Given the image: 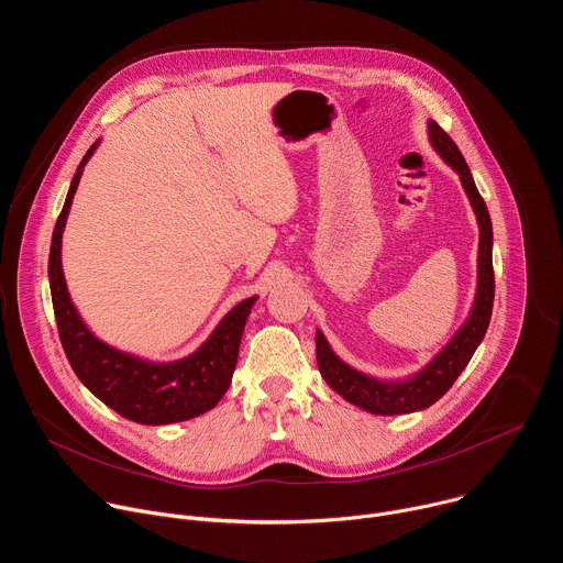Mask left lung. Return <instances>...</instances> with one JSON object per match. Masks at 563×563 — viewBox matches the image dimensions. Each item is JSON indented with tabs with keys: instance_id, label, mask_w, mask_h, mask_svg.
<instances>
[{
	"instance_id": "8db88e82",
	"label": "left lung",
	"mask_w": 563,
	"mask_h": 563,
	"mask_svg": "<svg viewBox=\"0 0 563 563\" xmlns=\"http://www.w3.org/2000/svg\"><path fill=\"white\" fill-rule=\"evenodd\" d=\"M430 142L439 151L445 163L459 174L463 189L470 198V205L476 213L478 222V283L476 298L465 325L454 334V339L434 356V361L423 367L419 374L406 380H376L367 374L356 372L347 363H343L325 341V336L316 332V361L318 369L328 380V385L339 391L350 404L363 408L372 415L394 417L408 415L417 410H426L452 387L459 374L470 363L474 350L484 341L486 330L490 325L493 302H495V269H493V222L488 207L481 198L465 159L454 144V140L430 120Z\"/></svg>"
}]
</instances>
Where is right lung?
<instances>
[{
	"mask_svg": "<svg viewBox=\"0 0 563 563\" xmlns=\"http://www.w3.org/2000/svg\"><path fill=\"white\" fill-rule=\"evenodd\" d=\"M98 148L91 144L87 155L79 163L66 202L53 229L51 256H48V280L53 309L57 320V332L66 358L77 374L104 406L115 410L129 421L142 426H167L200 417L216 408L227 391L235 361L240 339L247 323V316L256 296L238 302L213 330L209 341L191 356L174 363H146L131 354L118 352L107 343L98 341L82 318L77 316L62 272V231L75 196V189L82 178L85 165Z\"/></svg>",
	"mask_w": 563,
	"mask_h": 563,
	"instance_id": "obj_1",
	"label": "right lung"
}]
</instances>
